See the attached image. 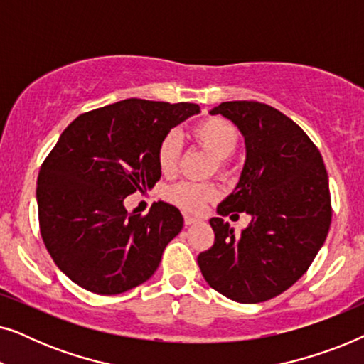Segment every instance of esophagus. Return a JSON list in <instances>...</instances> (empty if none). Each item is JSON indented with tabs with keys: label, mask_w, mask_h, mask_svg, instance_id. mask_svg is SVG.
Wrapping results in <instances>:
<instances>
[{
	"label": "esophagus",
	"mask_w": 364,
	"mask_h": 364,
	"mask_svg": "<svg viewBox=\"0 0 364 364\" xmlns=\"http://www.w3.org/2000/svg\"><path fill=\"white\" fill-rule=\"evenodd\" d=\"M198 222V218L197 217H192V215H183V223H186V225H193V223H197Z\"/></svg>",
	"instance_id": "1"
}]
</instances>
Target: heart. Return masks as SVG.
<instances>
[{"instance_id":"b5f03b06","label":"heart","mask_w":364,"mask_h":364,"mask_svg":"<svg viewBox=\"0 0 364 364\" xmlns=\"http://www.w3.org/2000/svg\"><path fill=\"white\" fill-rule=\"evenodd\" d=\"M192 141L213 157L212 172L222 177H232L235 172L230 156L237 151L240 136L237 127L223 117H205L196 122L191 129ZM181 139L176 132H167L157 146L156 159L159 171L164 176L176 172L181 157ZM164 197L173 205L187 212H200L205 203L218 197V187L213 182H177L164 191Z\"/></svg>"}]
</instances>
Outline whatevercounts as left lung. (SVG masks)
Listing matches in <instances>:
<instances>
[{
    "label": "left lung",
    "instance_id": "obj_1",
    "mask_svg": "<svg viewBox=\"0 0 364 364\" xmlns=\"http://www.w3.org/2000/svg\"><path fill=\"white\" fill-rule=\"evenodd\" d=\"M210 114L230 119L247 147L240 182L217 212L235 216L247 211L252 222L235 237L221 217L210 218L215 240L197 257L198 267L223 296L238 303L267 301L310 268L330 230L325 164L305 131L268 104L222 102Z\"/></svg>",
    "mask_w": 364,
    "mask_h": 364
}]
</instances>
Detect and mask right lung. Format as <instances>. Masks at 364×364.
Listing matches in <instances>:
<instances>
[{
  "label": "right lung",
  "instance_id": "right-lung-1",
  "mask_svg": "<svg viewBox=\"0 0 364 364\" xmlns=\"http://www.w3.org/2000/svg\"><path fill=\"white\" fill-rule=\"evenodd\" d=\"M200 111L192 102L124 99L77 116L44 159L38 177L39 230L59 270L97 295L149 280L182 230L177 207L154 202L147 215L124 198L161 178L157 146Z\"/></svg>",
  "mask_w": 364,
  "mask_h": 364
}]
</instances>
